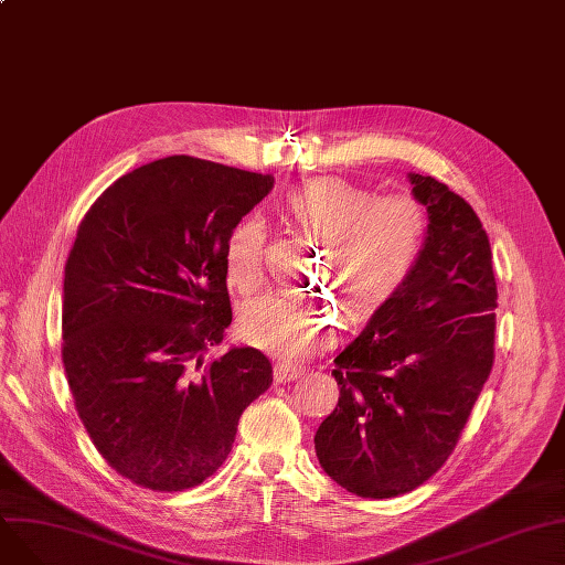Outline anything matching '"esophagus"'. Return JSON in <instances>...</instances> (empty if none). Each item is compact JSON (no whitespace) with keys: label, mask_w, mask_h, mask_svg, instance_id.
Returning a JSON list of instances; mask_svg holds the SVG:
<instances>
[{"label":"esophagus","mask_w":565,"mask_h":565,"mask_svg":"<svg viewBox=\"0 0 565 565\" xmlns=\"http://www.w3.org/2000/svg\"><path fill=\"white\" fill-rule=\"evenodd\" d=\"M302 373H305V369H302V366L284 364V362H277V364H275V380H277V382H290V380H298Z\"/></svg>","instance_id":"1"}]
</instances>
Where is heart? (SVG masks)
<instances>
[{"instance_id":"1","label":"heart","mask_w":565,"mask_h":565,"mask_svg":"<svg viewBox=\"0 0 565 565\" xmlns=\"http://www.w3.org/2000/svg\"><path fill=\"white\" fill-rule=\"evenodd\" d=\"M279 211L295 228L324 241L322 277L341 290L354 316H371L396 298L428 241V215L417 199L375 196L339 175L290 188ZM263 249L265 231L256 217H245L228 231L224 275L231 288L252 295L263 286ZM337 330L339 311L324 300L265 295L241 313L247 343L290 362L311 358Z\"/></svg>"}]
</instances>
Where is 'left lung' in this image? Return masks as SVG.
Wrapping results in <instances>:
<instances>
[{"instance_id":"left-lung-1","label":"left lung","mask_w":565,"mask_h":565,"mask_svg":"<svg viewBox=\"0 0 565 565\" xmlns=\"http://www.w3.org/2000/svg\"><path fill=\"white\" fill-rule=\"evenodd\" d=\"M428 241L396 298L339 358V403L316 430L320 467L348 492L390 499L449 460L494 362L497 281L471 205L407 173Z\"/></svg>"}]
</instances>
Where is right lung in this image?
I'll return each instance as SVG.
<instances>
[{"mask_svg":"<svg viewBox=\"0 0 565 565\" xmlns=\"http://www.w3.org/2000/svg\"><path fill=\"white\" fill-rule=\"evenodd\" d=\"M275 178L190 156L143 164L84 215L66 260L62 360L79 419L111 469L156 492L203 483L245 407L273 384L256 348L224 339L228 231Z\"/></svg>","mask_w":565,"mask_h":565,"instance_id":"add662e5","label":"right lung"}]
</instances>
